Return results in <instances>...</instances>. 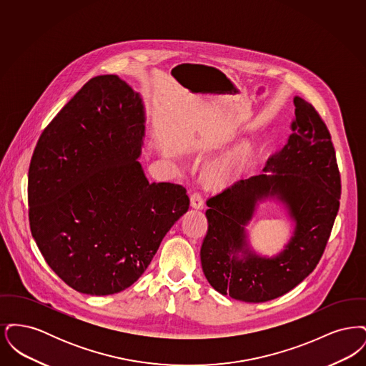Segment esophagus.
<instances>
[{"instance_id":"34e87169","label":"esophagus","mask_w":366,"mask_h":366,"mask_svg":"<svg viewBox=\"0 0 366 366\" xmlns=\"http://www.w3.org/2000/svg\"><path fill=\"white\" fill-rule=\"evenodd\" d=\"M191 206L193 209H203L204 200L199 192H193L191 196Z\"/></svg>"}]
</instances>
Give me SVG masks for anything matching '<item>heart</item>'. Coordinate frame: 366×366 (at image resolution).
Segmentation results:
<instances>
[{"label": "heart", "instance_id": "obj_1", "mask_svg": "<svg viewBox=\"0 0 366 366\" xmlns=\"http://www.w3.org/2000/svg\"><path fill=\"white\" fill-rule=\"evenodd\" d=\"M230 166H232L230 159H224V160H221V162H218L212 166L209 174L214 179H224L229 174Z\"/></svg>", "mask_w": 366, "mask_h": 366}]
</instances>
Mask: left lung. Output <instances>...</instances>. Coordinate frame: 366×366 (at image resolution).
Masks as SVG:
<instances>
[{
	"instance_id": "obj_1",
	"label": "left lung",
	"mask_w": 366,
	"mask_h": 366,
	"mask_svg": "<svg viewBox=\"0 0 366 366\" xmlns=\"http://www.w3.org/2000/svg\"><path fill=\"white\" fill-rule=\"evenodd\" d=\"M294 104L292 133L267 159L263 174L240 179L207 200L202 267L215 291L237 300L267 302L306 279L324 254L339 211L342 185L330 130L310 103L296 96ZM266 197L285 202L296 222L290 243L273 259L257 256L244 233L256 202Z\"/></svg>"
}]
</instances>
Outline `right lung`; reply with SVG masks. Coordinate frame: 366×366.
Returning <instances> with one entry per match:
<instances>
[{
    "label": "right lung",
    "mask_w": 366,
    "mask_h": 366,
    "mask_svg": "<svg viewBox=\"0 0 366 366\" xmlns=\"http://www.w3.org/2000/svg\"><path fill=\"white\" fill-rule=\"evenodd\" d=\"M144 105L118 75L92 78L53 118L29 169L31 234L53 272L86 295L141 277L189 209L182 185L149 184L139 159Z\"/></svg>",
    "instance_id": "add662e5"
}]
</instances>
